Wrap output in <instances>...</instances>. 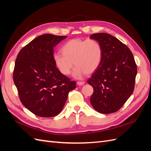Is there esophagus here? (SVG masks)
<instances>
[{"mask_svg":"<svg viewBox=\"0 0 151 151\" xmlns=\"http://www.w3.org/2000/svg\"><path fill=\"white\" fill-rule=\"evenodd\" d=\"M84 83H85V82H81V81L77 82V84H78V86H82V85H83Z\"/></svg>","mask_w":151,"mask_h":151,"instance_id":"obj_1","label":"esophagus"}]
</instances>
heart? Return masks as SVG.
I'll return each mask as SVG.
<instances>
[{"label": "heart", "mask_w": 151, "mask_h": 151, "mask_svg": "<svg viewBox=\"0 0 151 151\" xmlns=\"http://www.w3.org/2000/svg\"><path fill=\"white\" fill-rule=\"evenodd\" d=\"M103 48L95 39L83 40L73 38L62 46V52H55L53 60L59 71L63 75L70 74L74 66L73 76L81 78L87 74H91L99 68L103 58Z\"/></svg>", "instance_id": "obj_1"}]
</instances>
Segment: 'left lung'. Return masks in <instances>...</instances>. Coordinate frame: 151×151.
<instances>
[{
    "instance_id": "1",
    "label": "left lung",
    "mask_w": 151,
    "mask_h": 151,
    "mask_svg": "<svg viewBox=\"0 0 151 151\" xmlns=\"http://www.w3.org/2000/svg\"><path fill=\"white\" fill-rule=\"evenodd\" d=\"M103 48V58L98 68L87 80L93 87L90 98L92 106L102 114L118 111L134 89L137 67L129 48L111 35L94 33L90 36Z\"/></svg>"
}]
</instances>
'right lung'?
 <instances>
[{"mask_svg": "<svg viewBox=\"0 0 151 151\" xmlns=\"http://www.w3.org/2000/svg\"><path fill=\"white\" fill-rule=\"evenodd\" d=\"M66 36L44 34L24 46L17 55L13 81L22 104L38 116L58 115L70 91L76 88L56 66L54 47Z\"/></svg>", "mask_w": 151, "mask_h": 151, "instance_id": "add662e5", "label": "right lung"}]
</instances>
